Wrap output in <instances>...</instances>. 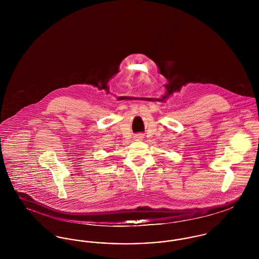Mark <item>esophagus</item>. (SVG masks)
<instances>
[{
    "instance_id": "1",
    "label": "esophagus",
    "mask_w": 259,
    "mask_h": 259,
    "mask_svg": "<svg viewBox=\"0 0 259 259\" xmlns=\"http://www.w3.org/2000/svg\"><path fill=\"white\" fill-rule=\"evenodd\" d=\"M134 139H135L136 141H142L144 139V135L141 134V133H138V134H136L134 136Z\"/></svg>"
}]
</instances>
